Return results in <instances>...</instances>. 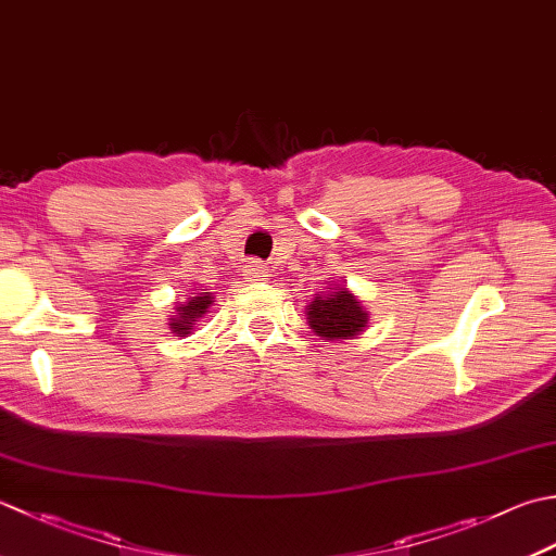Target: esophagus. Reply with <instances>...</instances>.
<instances>
[{
  "label": "esophagus",
  "instance_id": "1",
  "mask_svg": "<svg viewBox=\"0 0 556 556\" xmlns=\"http://www.w3.org/2000/svg\"><path fill=\"white\" fill-rule=\"evenodd\" d=\"M265 277H267L265 265L260 263V260H250V263L245 265V279L248 281H265Z\"/></svg>",
  "mask_w": 556,
  "mask_h": 556
}]
</instances>
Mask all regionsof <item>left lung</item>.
I'll use <instances>...</instances> for the list:
<instances>
[{
  "mask_svg": "<svg viewBox=\"0 0 556 556\" xmlns=\"http://www.w3.org/2000/svg\"><path fill=\"white\" fill-rule=\"evenodd\" d=\"M306 318L311 330L330 342L356 340L366 330L368 311L354 293L334 285L328 291H318L306 306Z\"/></svg>",
  "mask_w": 556,
  "mask_h": 556,
  "instance_id": "obj_1",
  "label": "left lung"
}]
</instances>
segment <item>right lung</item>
Segmentation results:
<instances>
[{"mask_svg": "<svg viewBox=\"0 0 556 556\" xmlns=\"http://www.w3.org/2000/svg\"><path fill=\"white\" fill-rule=\"evenodd\" d=\"M212 303H214V296L206 289L194 293V296H190L188 301H178L176 308H173V315L168 318L170 334H176V337L192 334V330L198 328Z\"/></svg>", "mask_w": 556, "mask_h": 556, "instance_id": "add662e5", "label": "right lung"}]
</instances>
